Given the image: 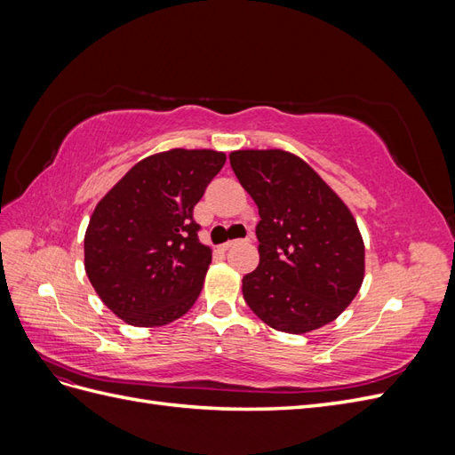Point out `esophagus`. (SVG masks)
<instances>
[{"instance_id": "esophagus-1", "label": "esophagus", "mask_w": 455, "mask_h": 455, "mask_svg": "<svg viewBox=\"0 0 455 455\" xmlns=\"http://www.w3.org/2000/svg\"><path fill=\"white\" fill-rule=\"evenodd\" d=\"M235 243H239V241H228V243H224V244H222V251H229L231 246L235 244Z\"/></svg>"}]
</instances>
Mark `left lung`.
Here are the masks:
<instances>
[{"instance_id": "left-lung-1", "label": "left lung", "mask_w": 455, "mask_h": 455, "mask_svg": "<svg viewBox=\"0 0 455 455\" xmlns=\"http://www.w3.org/2000/svg\"><path fill=\"white\" fill-rule=\"evenodd\" d=\"M229 163L259 214V264L243 277L244 301L288 334L332 323L364 279V243L351 211L288 151L239 149Z\"/></svg>"}]
</instances>
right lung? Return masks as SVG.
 <instances>
[{"label":"right lung","mask_w":455,"mask_h":455,"mask_svg":"<svg viewBox=\"0 0 455 455\" xmlns=\"http://www.w3.org/2000/svg\"><path fill=\"white\" fill-rule=\"evenodd\" d=\"M224 163L214 149L163 151L136 163L96 204L85 271L119 319L163 326L196 304L212 251L197 237L194 206Z\"/></svg>","instance_id":"right-lung-1"}]
</instances>
